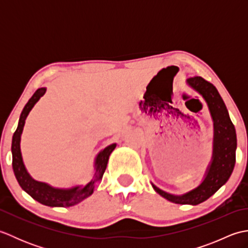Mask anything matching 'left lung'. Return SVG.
<instances>
[{
	"label": "left lung",
	"instance_id": "obj_1",
	"mask_svg": "<svg viewBox=\"0 0 248 248\" xmlns=\"http://www.w3.org/2000/svg\"><path fill=\"white\" fill-rule=\"evenodd\" d=\"M187 84L202 94L207 101L213 118L214 138L212 162L208 167L205 178L200 186L186 194L177 196L162 191L154 184L152 186L156 193L171 202L196 205L211 197L228 181L235 164L236 134L226 105L213 84L205 81L202 77L189 78Z\"/></svg>",
	"mask_w": 248,
	"mask_h": 248
}]
</instances>
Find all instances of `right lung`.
Listing matches in <instances>:
<instances>
[{
	"instance_id": "obj_1",
	"label": "right lung",
	"mask_w": 248,
	"mask_h": 248,
	"mask_svg": "<svg viewBox=\"0 0 248 248\" xmlns=\"http://www.w3.org/2000/svg\"><path fill=\"white\" fill-rule=\"evenodd\" d=\"M46 93V88L37 89L35 93L29 100V102L25 104V107L20 115L18 128L15 131L12 141V154H13V168L15 176L24 191L28 193L30 196L33 197L37 202L43 203L49 207H71L82 200L91 196L93 192L94 184L97 181L101 180L103 173L107 168L109 155L115 149L116 144H112L104 148L96 157L94 162V176L91 182H88L85 186H75L72 188L62 189V188H54L50 186L49 184L39 182L34 180L29 172L26 171L25 166L23 164L22 155H21L20 150V140L21 134H22L23 127L25 124V119L28 117L31 109L33 108L35 103L38 101L40 97H43Z\"/></svg>"
}]
</instances>
